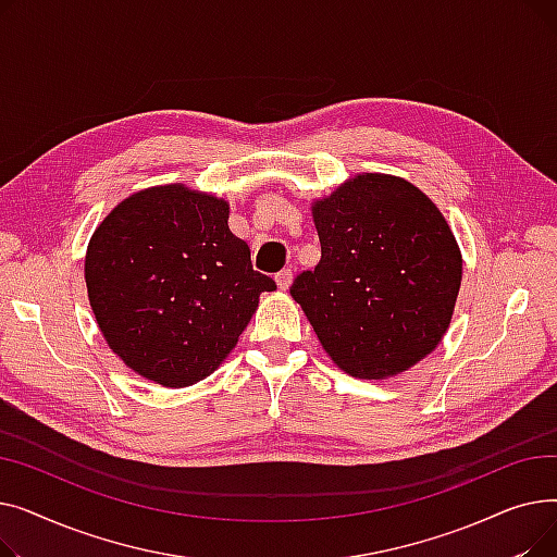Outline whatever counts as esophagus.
Here are the masks:
<instances>
[{
  "instance_id": "esophagus-1",
  "label": "esophagus",
  "mask_w": 557,
  "mask_h": 557,
  "mask_svg": "<svg viewBox=\"0 0 557 557\" xmlns=\"http://www.w3.org/2000/svg\"><path fill=\"white\" fill-rule=\"evenodd\" d=\"M275 282H277V286H280L282 290H286V288L290 286V282H294V271H290V269H282V271L275 275Z\"/></svg>"
}]
</instances>
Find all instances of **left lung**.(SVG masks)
<instances>
[{"mask_svg":"<svg viewBox=\"0 0 557 557\" xmlns=\"http://www.w3.org/2000/svg\"><path fill=\"white\" fill-rule=\"evenodd\" d=\"M320 261L294 298L349 376L388 379L445 338L462 255L435 202L399 175L357 173L311 202Z\"/></svg>","mask_w":557,"mask_h":557,"instance_id":"1","label":"left lung"}]
</instances>
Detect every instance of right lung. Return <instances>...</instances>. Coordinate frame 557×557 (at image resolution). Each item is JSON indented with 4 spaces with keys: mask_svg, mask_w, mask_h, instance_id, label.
<instances>
[{
    "mask_svg": "<svg viewBox=\"0 0 557 557\" xmlns=\"http://www.w3.org/2000/svg\"><path fill=\"white\" fill-rule=\"evenodd\" d=\"M230 202L187 185L131 194L97 225L85 286L112 352L141 379L185 388L237 345L275 282L252 271Z\"/></svg>",
    "mask_w": 557,
    "mask_h": 557,
    "instance_id": "add662e5",
    "label": "right lung"
}]
</instances>
